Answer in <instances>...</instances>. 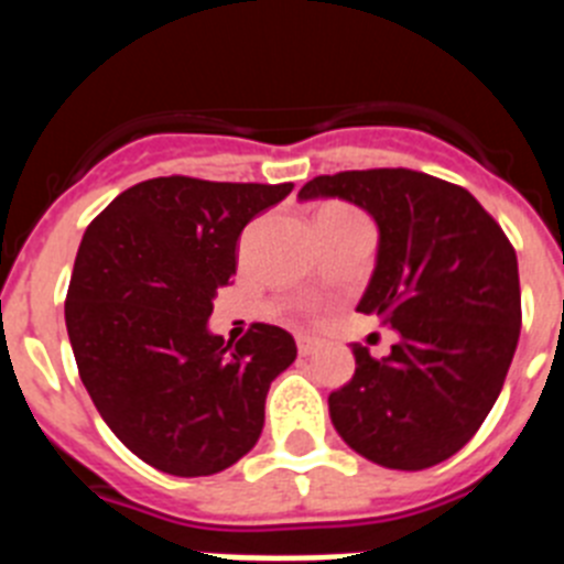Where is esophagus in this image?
Segmentation results:
<instances>
[{
    "mask_svg": "<svg viewBox=\"0 0 564 564\" xmlns=\"http://www.w3.org/2000/svg\"><path fill=\"white\" fill-rule=\"evenodd\" d=\"M322 338L311 336V333H299L296 336V347H299V356H313V352L322 350Z\"/></svg>",
    "mask_w": 564,
    "mask_h": 564,
    "instance_id": "1",
    "label": "esophagus"
}]
</instances>
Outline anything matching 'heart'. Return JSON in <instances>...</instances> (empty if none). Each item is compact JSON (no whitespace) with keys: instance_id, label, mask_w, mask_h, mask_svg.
I'll return each mask as SVG.
<instances>
[{"instance_id":"b5f03b06","label":"heart","mask_w":564,"mask_h":564,"mask_svg":"<svg viewBox=\"0 0 564 564\" xmlns=\"http://www.w3.org/2000/svg\"><path fill=\"white\" fill-rule=\"evenodd\" d=\"M327 214H356V212H350L347 206H327L325 212H322V217H327Z\"/></svg>"}]
</instances>
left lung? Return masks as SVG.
Wrapping results in <instances>:
<instances>
[{"instance_id": "obj_1", "label": "left lung", "mask_w": 564, "mask_h": 564, "mask_svg": "<svg viewBox=\"0 0 564 564\" xmlns=\"http://www.w3.org/2000/svg\"><path fill=\"white\" fill-rule=\"evenodd\" d=\"M347 200L376 220L378 253L356 311L398 333L387 358L352 344L356 376L330 421L367 460L421 471L460 452L495 406L520 341L517 253L466 192L412 169L313 177L299 200Z\"/></svg>"}]
</instances>
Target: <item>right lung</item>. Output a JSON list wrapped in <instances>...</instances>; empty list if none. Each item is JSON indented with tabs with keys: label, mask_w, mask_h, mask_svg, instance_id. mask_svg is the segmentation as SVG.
Listing matches in <instances>:
<instances>
[{
	"label": "right lung",
	"mask_w": 564,
	"mask_h": 564,
	"mask_svg": "<svg viewBox=\"0 0 564 564\" xmlns=\"http://www.w3.org/2000/svg\"><path fill=\"white\" fill-rule=\"evenodd\" d=\"M291 188L154 177L84 231L64 305L78 376L115 437L166 475H217L248 455L271 381L296 358L276 325L237 344L208 330L239 234Z\"/></svg>",
	"instance_id": "1"
}]
</instances>
